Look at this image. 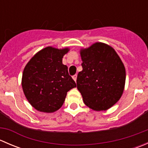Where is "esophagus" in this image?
Instances as JSON below:
<instances>
[{
	"label": "esophagus",
	"instance_id": "1",
	"mask_svg": "<svg viewBox=\"0 0 148 148\" xmlns=\"http://www.w3.org/2000/svg\"><path fill=\"white\" fill-rule=\"evenodd\" d=\"M72 78H73V79H74V81H75V82H77V74H75V75L73 76Z\"/></svg>",
	"mask_w": 148,
	"mask_h": 148
}]
</instances>
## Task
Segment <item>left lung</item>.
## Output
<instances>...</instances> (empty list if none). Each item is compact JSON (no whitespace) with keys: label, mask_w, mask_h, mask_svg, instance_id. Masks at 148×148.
I'll return each instance as SVG.
<instances>
[{"label":"left lung","mask_w":148,"mask_h":148,"mask_svg":"<svg viewBox=\"0 0 148 148\" xmlns=\"http://www.w3.org/2000/svg\"><path fill=\"white\" fill-rule=\"evenodd\" d=\"M82 71L77 89L84 104L95 111L107 110L118 102L125 88V68L114 49L101 42L80 50Z\"/></svg>","instance_id":"8db88e82"}]
</instances>
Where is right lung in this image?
Wrapping results in <instances>:
<instances>
[{
  "label": "right lung",
  "mask_w": 148,
  "mask_h": 148,
  "mask_svg": "<svg viewBox=\"0 0 148 148\" xmlns=\"http://www.w3.org/2000/svg\"><path fill=\"white\" fill-rule=\"evenodd\" d=\"M68 48L48 46L28 62L22 75V88L28 102L39 112L51 113L61 108L70 89L77 86L62 64Z\"/></svg>",
  "instance_id": "right-lung-1"
}]
</instances>
